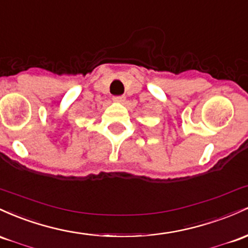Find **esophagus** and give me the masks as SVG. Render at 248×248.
<instances>
[{"label":"esophagus","instance_id":"34e87169","mask_svg":"<svg viewBox=\"0 0 248 248\" xmlns=\"http://www.w3.org/2000/svg\"><path fill=\"white\" fill-rule=\"evenodd\" d=\"M113 101L116 103H123L125 101V96H115L113 97Z\"/></svg>","mask_w":248,"mask_h":248}]
</instances>
